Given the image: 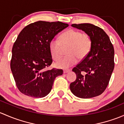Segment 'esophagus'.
Instances as JSON below:
<instances>
[{
	"label": "esophagus",
	"instance_id": "obj_1",
	"mask_svg": "<svg viewBox=\"0 0 124 124\" xmlns=\"http://www.w3.org/2000/svg\"><path fill=\"white\" fill-rule=\"evenodd\" d=\"M70 71V69H64L63 70V73H67L69 72Z\"/></svg>",
	"mask_w": 124,
	"mask_h": 124
}]
</instances>
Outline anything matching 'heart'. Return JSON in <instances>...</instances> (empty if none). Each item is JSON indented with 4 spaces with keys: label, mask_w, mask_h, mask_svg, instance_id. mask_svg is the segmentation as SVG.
I'll return each mask as SVG.
<instances>
[{
    "label": "heart",
    "mask_w": 124,
    "mask_h": 124,
    "mask_svg": "<svg viewBox=\"0 0 124 124\" xmlns=\"http://www.w3.org/2000/svg\"><path fill=\"white\" fill-rule=\"evenodd\" d=\"M92 46V40L90 35L82 33L79 30L70 29L60 36V40L53 39L49 44V49L52 57L58 60L62 57L63 48H66V57L56 62L58 68L67 69L78 62V58L83 60L90 53Z\"/></svg>",
    "instance_id": "heart-1"
}]
</instances>
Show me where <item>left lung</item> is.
<instances>
[{
    "label": "left lung",
    "mask_w": 124,
    "mask_h": 124,
    "mask_svg": "<svg viewBox=\"0 0 124 124\" xmlns=\"http://www.w3.org/2000/svg\"><path fill=\"white\" fill-rule=\"evenodd\" d=\"M71 26L89 34L92 46L88 55L73 69L76 79L71 83L70 89L75 96L81 99L98 96L108 86L114 69L113 45L108 34L99 27L90 23L73 24Z\"/></svg>",
    "instance_id": "left-lung-1"
}]
</instances>
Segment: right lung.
<instances>
[{
	"instance_id": "obj_1",
	"label": "right lung",
	"mask_w": 124,
	"mask_h": 124,
	"mask_svg": "<svg viewBox=\"0 0 124 124\" xmlns=\"http://www.w3.org/2000/svg\"><path fill=\"white\" fill-rule=\"evenodd\" d=\"M69 26L57 21H39L24 28L14 43L11 69L18 90L29 97H44L50 93L62 69L46 70L51 64L49 44L58 33Z\"/></svg>"
}]
</instances>
